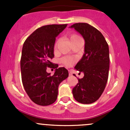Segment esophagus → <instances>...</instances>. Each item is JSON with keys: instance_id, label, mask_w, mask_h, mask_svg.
<instances>
[{"instance_id": "34e87169", "label": "esophagus", "mask_w": 130, "mask_h": 130, "mask_svg": "<svg viewBox=\"0 0 130 130\" xmlns=\"http://www.w3.org/2000/svg\"><path fill=\"white\" fill-rule=\"evenodd\" d=\"M69 75H72V73L70 70H69Z\"/></svg>"}]
</instances>
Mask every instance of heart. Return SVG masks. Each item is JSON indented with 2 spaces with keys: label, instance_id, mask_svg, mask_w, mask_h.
<instances>
[{
  "label": "heart",
  "instance_id": "1",
  "mask_svg": "<svg viewBox=\"0 0 130 130\" xmlns=\"http://www.w3.org/2000/svg\"><path fill=\"white\" fill-rule=\"evenodd\" d=\"M79 39H81L80 38V36H78L77 35H75V34H72V35H70V41H71V43L77 40H79ZM60 42V39H58V40L56 41L55 44V46H54V49L55 50H57V46L58 45ZM75 61V60L73 58H72L70 57H63L61 59V62L64 65H65V66L67 67H71L72 65H73Z\"/></svg>",
  "mask_w": 130,
  "mask_h": 130
}]
</instances>
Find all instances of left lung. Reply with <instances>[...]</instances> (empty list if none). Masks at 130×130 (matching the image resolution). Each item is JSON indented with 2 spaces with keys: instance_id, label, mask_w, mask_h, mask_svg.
Here are the masks:
<instances>
[{
  "instance_id": "1",
  "label": "left lung",
  "mask_w": 130,
  "mask_h": 130,
  "mask_svg": "<svg viewBox=\"0 0 130 130\" xmlns=\"http://www.w3.org/2000/svg\"><path fill=\"white\" fill-rule=\"evenodd\" d=\"M70 27L74 28L85 40L84 53L75 67L84 76L78 79L72 90L73 95L78 103L91 104L102 95L108 79V44L101 32L87 23H75Z\"/></svg>"
}]
</instances>
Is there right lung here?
Listing matches in <instances>:
<instances>
[{
  "label": "right lung",
  "instance_id": "right-lung-1",
  "mask_svg": "<svg viewBox=\"0 0 130 130\" xmlns=\"http://www.w3.org/2000/svg\"><path fill=\"white\" fill-rule=\"evenodd\" d=\"M67 24L46 25L38 28L24 41L21 58L22 82L30 99L40 106L53 104L57 99L59 84L69 77L65 68L50 61L54 57L56 37ZM47 67L55 68L53 76Z\"/></svg>",
  "mask_w": 130,
  "mask_h": 130
}]
</instances>
